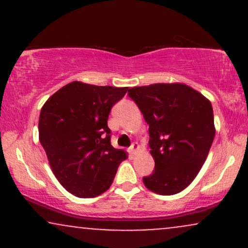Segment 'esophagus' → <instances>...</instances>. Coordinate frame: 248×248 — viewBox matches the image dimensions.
Listing matches in <instances>:
<instances>
[{
  "label": "esophagus",
  "mask_w": 248,
  "mask_h": 248,
  "mask_svg": "<svg viewBox=\"0 0 248 248\" xmlns=\"http://www.w3.org/2000/svg\"><path fill=\"white\" fill-rule=\"evenodd\" d=\"M139 148H140V146H139L138 142H134V143L129 148V152L132 153V154H135L139 150Z\"/></svg>",
  "instance_id": "34e87169"
}]
</instances>
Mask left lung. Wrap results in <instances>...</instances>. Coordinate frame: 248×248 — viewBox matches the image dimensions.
<instances>
[{
    "mask_svg": "<svg viewBox=\"0 0 248 248\" xmlns=\"http://www.w3.org/2000/svg\"><path fill=\"white\" fill-rule=\"evenodd\" d=\"M128 95L149 124L155 170L143 177L144 186L163 196L181 192L198 175L215 139L211 102L181 82L133 87Z\"/></svg>",
    "mask_w": 248,
    "mask_h": 248,
    "instance_id": "8db88e82",
    "label": "left lung"
}]
</instances>
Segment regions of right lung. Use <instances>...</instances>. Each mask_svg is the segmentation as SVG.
<instances>
[{
	"label": "right lung",
	"instance_id": "1",
	"mask_svg": "<svg viewBox=\"0 0 248 248\" xmlns=\"http://www.w3.org/2000/svg\"><path fill=\"white\" fill-rule=\"evenodd\" d=\"M128 87L72 81L42 107L39 142L56 178L67 191L91 198L109 189L127 153L110 144L108 115Z\"/></svg>",
	"mask_w": 248,
	"mask_h": 248
}]
</instances>
